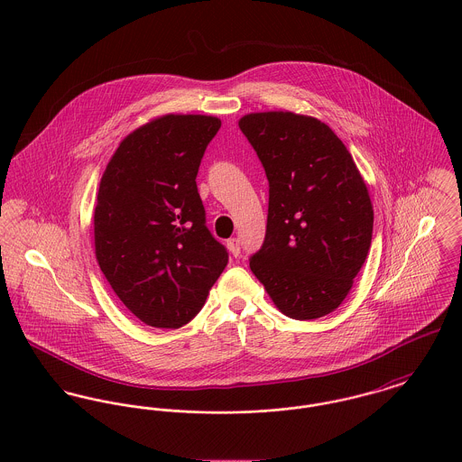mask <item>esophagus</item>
I'll return each instance as SVG.
<instances>
[{
  "mask_svg": "<svg viewBox=\"0 0 462 462\" xmlns=\"http://www.w3.org/2000/svg\"><path fill=\"white\" fill-rule=\"evenodd\" d=\"M226 245H227V249H229V253H231L233 258H238V256H240V240H238V238L227 240Z\"/></svg>",
  "mask_w": 462,
  "mask_h": 462,
  "instance_id": "34e87169",
  "label": "esophagus"
}]
</instances>
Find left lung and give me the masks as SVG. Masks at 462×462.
Here are the masks:
<instances>
[{
    "mask_svg": "<svg viewBox=\"0 0 462 462\" xmlns=\"http://www.w3.org/2000/svg\"><path fill=\"white\" fill-rule=\"evenodd\" d=\"M263 163L268 218L251 270L295 320L332 313L370 251L374 206L352 154L317 117L288 110L238 121Z\"/></svg>",
    "mask_w": 462,
    "mask_h": 462,
    "instance_id": "obj_1",
    "label": "left lung"
}]
</instances>
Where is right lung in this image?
Masks as SVG:
<instances>
[{"label": "right lung", "instance_id": "right-lung-1", "mask_svg": "<svg viewBox=\"0 0 462 462\" xmlns=\"http://www.w3.org/2000/svg\"><path fill=\"white\" fill-rule=\"evenodd\" d=\"M220 119L154 117L112 154L94 209L96 260L121 302L145 326L189 324L227 264L204 226L199 165Z\"/></svg>", "mask_w": 462, "mask_h": 462}]
</instances>
